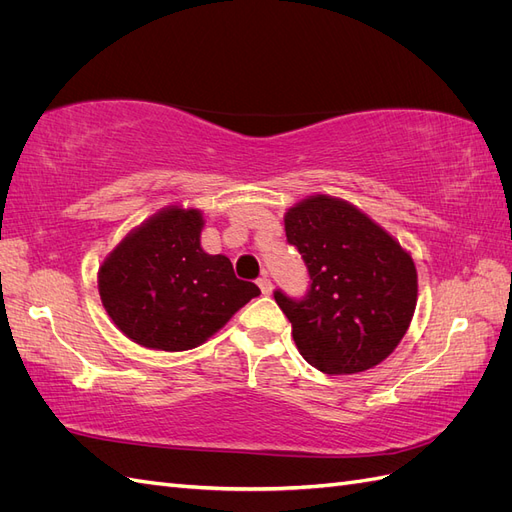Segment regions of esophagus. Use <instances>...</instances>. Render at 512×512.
Returning a JSON list of instances; mask_svg holds the SVG:
<instances>
[{"mask_svg": "<svg viewBox=\"0 0 512 512\" xmlns=\"http://www.w3.org/2000/svg\"><path fill=\"white\" fill-rule=\"evenodd\" d=\"M258 286H260L262 294H267V297H269V294L273 292V284H271V280H269L267 275H262V277H260V280H258Z\"/></svg>", "mask_w": 512, "mask_h": 512, "instance_id": "34e87169", "label": "esophagus"}]
</instances>
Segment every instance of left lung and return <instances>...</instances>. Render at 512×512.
Returning <instances> with one entry per match:
<instances>
[{
  "mask_svg": "<svg viewBox=\"0 0 512 512\" xmlns=\"http://www.w3.org/2000/svg\"><path fill=\"white\" fill-rule=\"evenodd\" d=\"M284 228L312 280L303 301L275 292L303 359L324 374H359L382 363L416 309L410 252L359 207L329 194L292 205Z\"/></svg>",
  "mask_w": 512,
  "mask_h": 512,
  "instance_id": "left-lung-1",
  "label": "left lung"
}]
</instances>
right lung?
Listing matches in <instances>:
<instances>
[{"instance_id":"1","label":"right lung","mask_w":512,"mask_h":512,"mask_svg":"<svg viewBox=\"0 0 512 512\" xmlns=\"http://www.w3.org/2000/svg\"><path fill=\"white\" fill-rule=\"evenodd\" d=\"M205 215L170 205L132 228L98 269L100 299L115 327L149 350L205 344L260 294L224 254L200 247Z\"/></svg>"}]
</instances>
